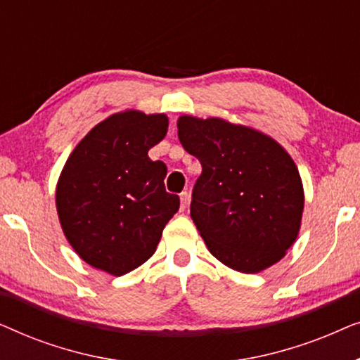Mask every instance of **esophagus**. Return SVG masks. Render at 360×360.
Instances as JSON below:
<instances>
[{
    "mask_svg": "<svg viewBox=\"0 0 360 360\" xmlns=\"http://www.w3.org/2000/svg\"><path fill=\"white\" fill-rule=\"evenodd\" d=\"M188 201H190V195H188V191H181L180 193V203H181V208H186V205H188Z\"/></svg>",
    "mask_w": 360,
    "mask_h": 360,
    "instance_id": "1",
    "label": "esophagus"
}]
</instances>
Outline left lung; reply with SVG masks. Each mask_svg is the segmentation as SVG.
<instances>
[{
    "instance_id": "obj_1",
    "label": "left lung",
    "mask_w": 360,
    "mask_h": 360,
    "mask_svg": "<svg viewBox=\"0 0 360 360\" xmlns=\"http://www.w3.org/2000/svg\"><path fill=\"white\" fill-rule=\"evenodd\" d=\"M179 139L201 164L191 219L216 259L257 274L297 239L304 205L298 169L272 137L248 126L180 116Z\"/></svg>"
}]
</instances>
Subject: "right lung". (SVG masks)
Returning <instances> with one entry per match:
<instances>
[{
    "label": "right lung",
    "mask_w": 360,
    "mask_h": 360,
    "mask_svg": "<svg viewBox=\"0 0 360 360\" xmlns=\"http://www.w3.org/2000/svg\"><path fill=\"white\" fill-rule=\"evenodd\" d=\"M165 115L129 110L96 124L65 162L56 203L75 252L111 275H124L155 252L162 231L179 211L167 193V167L147 152L164 139Z\"/></svg>",
    "instance_id": "obj_1"
}]
</instances>
